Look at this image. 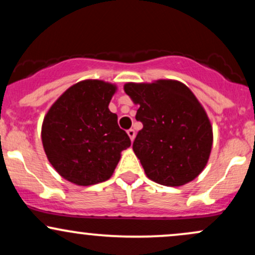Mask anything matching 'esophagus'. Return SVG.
<instances>
[{"mask_svg":"<svg viewBox=\"0 0 255 255\" xmlns=\"http://www.w3.org/2000/svg\"><path fill=\"white\" fill-rule=\"evenodd\" d=\"M127 134H128V135H129V137H130L131 141H133L134 137H135V130L131 129V128H130V129H128V130H127Z\"/></svg>","mask_w":255,"mask_h":255,"instance_id":"34e87169","label":"esophagus"}]
</instances>
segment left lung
I'll use <instances>...</instances> for the list:
<instances>
[{"instance_id": "8db88e82", "label": "left lung", "mask_w": 255, "mask_h": 255, "mask_svg": "<svg viewBox=\"0 0 255 255\" xmlns=\"http://www.w3.org/2000/svg\"><path fill=\"white\" fill-rule=\"evenodd\" d=\"M139 104L142 124L133 150L150 180L177 187L203 171L212 147V127L204 108L186 85L175 80L125 85Z\"/></svg>"}]
</instances>
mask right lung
Segmentation results:
<instances>
[{"label": "right lung", "instance_id": "right-lung-1", "mask_svg": "<svg viewBox=\"0 0 255 255\" xmlns=\"http://www.w3.org/2000/svg\"><path fill=\"white\" fill-rule=\"evenodd\" d=\"M116 86L102 80L73 85L52 104L42 126L49 162L63 178L78 186L107 181L130 139L109 110Z\"/></svg>", "mask_w": 255, "mask_h": 255}]
</instances>
